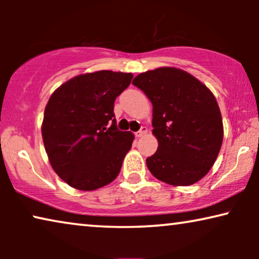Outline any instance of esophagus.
Instances as JSON below:
<instances>
[{
	"mask_svg": "<svg viewBox=\"0 0 259 259\" xmlns=\"http://www.w3.org/2000/svg\"><path fill=\"white\" fill-rule=\"evenodd\" d=\"M146 133H147V128H146V127H141L140 131H138V132H136V137H137V138H140V137L145 136V134H146Z\"/></svg>",
	"mask_w": 259,
	"mask_h": 259,
	"instance_id": "34e87169",
	"label": "esophagus"
}]
</instances>
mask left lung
<instances>
[{
  "label": "left lung",
  "mask_w": 259,
  "mask_h": 259,
  "mask_svg": "<svg viewBox=\"0 0 259 259\" xmlns=\"http://www.w3.org/2000/svg\"><path fill=\"white\" fill-rule=\"evenodd\" d=\"M153 105V136L158 150L146 159L155 178L189 186L207 175L223 144L218 102L197 77L175 67H160L134 77Z\"/></svg>",
  "instance_id": "8db88e82"
}]
</instances>
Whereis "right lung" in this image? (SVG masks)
I'll list each match as a JSON object with an SVG mask.
<instances>
[{
  "mask_svg": "<svg viewBox=\"0 0 259 259\" xmlns=\"http://www.w3.org/2000/svg\"><path fill=\"white\" fill-rule=\"evenodd\" d=\"M132 79L113 70L80 74L49 98L42 139L53 169L69 186L93 191L118 177L134 136L118 130L113 109Z\"/></svg>",
  "mask_w": 259,
  "mask_h": 259,
  "instance_id": "obj_1",
  "label": "right lung"
}]
</instances>
